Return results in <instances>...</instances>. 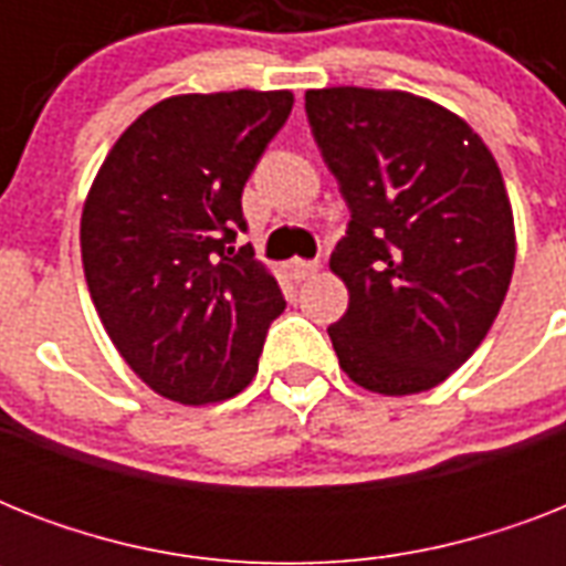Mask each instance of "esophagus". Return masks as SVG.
Returning <instances> with one entry per match:
<instances>
[{
  "instance_id": "esophagus-1",
  "label": "esophagus",
  "mask_w": 566,
  "mask_h": 566,
  "mask_svg": "<svg viewBox=\"0 0 566 566\" xmlns=\"http://www.w3.org/2000/svg\"><path fill=\"white\" fill-rule=\"evenodd\" d=\"M287 270H291V275L296 279V282H305V279H311V275L317 273L319 264L317 261H300V258H296V261L287 264Z\"/></svg>"
}]
</instances>
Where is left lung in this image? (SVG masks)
Here are the masks:
<instances>
[{"mask_svg":"<svg viewBox=\"0 0 566 566\" xmlns=\"http://www.w3.org/2000/svg\"><path fill=\"white\" fill-rule=\"evenodd\" d=\"M305 111L353 213L328 261L349 291L328 326L340 370L373 394L431 390L509 293L517 238L500 167L464 119L413 93L323 87Z\"/></svg>","mask_w":566,"mask_h":566,"instance_id":"obj_1","label":"left lung"}]
</instances>
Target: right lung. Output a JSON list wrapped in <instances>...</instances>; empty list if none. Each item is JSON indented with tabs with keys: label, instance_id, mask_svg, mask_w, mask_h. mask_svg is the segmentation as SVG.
I'll list each match as a JSON object with an SVG mask.
<instances>
[{
	"label": "right lung",
	"instance_id": "1",
	"mask_svg": "<svg viewBox=\"0 0 566 566\" xmlns=\"http://www.w3.org/2000/svg\"><path fill=\"white\" fill-rule=\"evenodd\" d=\"M293 108L291 91L181 93L144 111L84 199L82 264L111 344L181 405L222 402L255 378L284 311L252 247L240 193Z\"/></svg>",
	"mask_w": 566,
	"mask_h": 566
}]
</instances>
